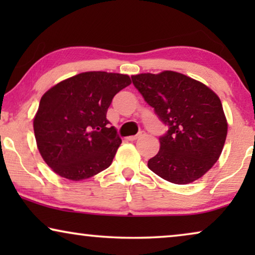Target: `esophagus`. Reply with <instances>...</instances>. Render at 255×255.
Listing matches in <instances>:
<instances>
[{
    "mask_svg": "<svg viewBox=\"0 0 255 255\" xmlns=\"http://www.w3.org/2000/svg\"><path fill=\"white\" fill-rule=\"evenodd\" d=\"M144 134H145V133H142V132H140V133H138V134H135V135H131V137H128V140L134 141V140H137V139L141 138Z\"/></svg>",
    "mask_w": 255,
    "mask_h": 255,
    "instance_id": "1",
    "label": "esophagus"
}]
</instances>
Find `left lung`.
<instances>
[{
	"mask_svg": "<svg viewBox=\"0 0 255 255\" xmlns=\"http://www.w3.org/2000/svg\"><path fill=\"white\" fill-rule=\"evenodd\" d=\"M168 131L159 138L148 168L163 180L187 184L215 165L224 147L228 122L219 97L200 81L173 71L131 76Z\"/></svg>",
	"mask_w": 255,
	"mask_h": 255,
	"instance_id": "left-lung-1",
	"label": "left lung"
}]
</instances>
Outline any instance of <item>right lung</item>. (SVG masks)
<instances>
[{"instance_id": "obj_1", "label": "right lung", "mask_w": 255, "mask_h": 255, "mask_svg": "<svg viewBox=\"0 0 255 255\" xmlns=\"http://www.w3.org/2000/svg\"><path fill=\"white\" fill-rule=\"evenodd\" d=\"M130 85L128 75L85 72L44 94L33 130L40 155L54 173L80 181L111 165L122 139L107 111L114 96Z\"/></svg>"}]
</instances>
